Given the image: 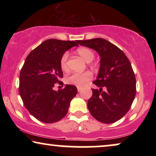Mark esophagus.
I'll return each mask as SVG.
<instances>
[{
	"instance_id": "1",
	"label": "esophagus",
	"mask_w": 156,
	"mask_h": 156,
	"mask_svg": "<svg viewBox=\"0 0 156 156\" xmlns=\"http://www.w3.org/2000/svg\"><path fill=\"white\" fill-rule=\"evenodd\" d=\"M82 90V88H81V87H77V91H79V92H80Z\"/></svg>"
}]
</instances>
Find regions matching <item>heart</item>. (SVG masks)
Returning <instances> with one entry per match:
<instances>
[{
	"label": "heart",
	"mask_w": 156,
	"mask_h": 156,
	"mask_svg": "<svg viewBox=\"0 0 156 156\" xmlns=\"http://www.w3.org/2000/svg\"><path fill=\"white\" fill-rule=\"evenodd\" d=\"M77 53L82 57L87 62H91L94 58V53L91 50L87 48H79ZM69 57V53L66 52L64 53L60 59V66L62 70L67 69V60ZM91 74L89 72H84L82 73L74 72L67 77V82L70 84L76 85L77 87H83L85 84L91 79Z\"/></svg>",
	"instance_id": "obj_1"
}]
</instances>
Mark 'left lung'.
Masks as SVG:
<instances>
[{
    "mask_svg": "<svg viewBox=\"0 0 156 156\" xmlns=\"http://www.w3.org/2000/svg\"><path fill=\"white\" fill-rule=\"evenodd\" d=\"M80 45L97 51L100 57L98 75L93 82L87 106L94 118L104 123L121 119L131 108L136 93V82L131 62L118 47L105 39L77 40Z\"/></svg>",
    "mask_w": 156,
    "mask_h": 156,
    "instance_id": "1",
    "label": "left lung"
}]
</instances>
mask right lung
<instances>
[{
  "mask_svg": "<svg viewBox=\"0 0 156 156\" xmlns=\"http://www.w3.org/2000/svg\"><path fill=\"white\" fill-rule=\"evenodd\" d=\"M74 41L50 39L27 55L20 74L19 92L25 108L42 122L55 123L67 114L77 93L74 85L55 91V84L63 77L60 59L66 51L78 44Z\"/></svg>",
  "mask_w": 156,
  "mask_h": 156,
  "instance_id": "1",
  "label": "right lung"
}]
</instances>
